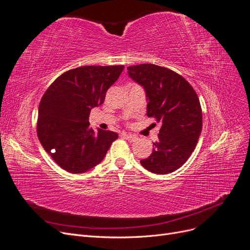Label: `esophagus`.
Instances as JSON below:
<instances>
[{"label":"esophagus","mask_w":250,"mask_h":250,"mask_svg":"<svg viewBox=\"0 0 250 250\" xmlns=\"http://www.w3.org/2000/svg\"><path fill=\"white\" fill-rule=\"evenodd\" d=\"M122 137H124L125 139H127L128 141H130V142H135V141L138 140L137 135L131 134V133H127V132H123L122 133Z\"/></svg>","instance_id":"1"}]
</instances>
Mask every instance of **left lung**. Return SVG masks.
<instances>
[{
  "label": "left lung",
  "instance_id": "left-lung-1",
  "mask_svg": "<svg viewBox=\"0 0 250 250\" xmlns=\"http://www.w3.org/2000/svg\"><path fill=\"white\" fill-rule=\"evenodd\" d=\"M128 75L142 85L147 97V116L162 123L152 153L141 161L155 174L180 168L194 151L202 129L198 96L183 76L151 63L128 66Z\"/></svg>",
  "mask_w": 250,
  "mask_h": 250
}]
</instances>
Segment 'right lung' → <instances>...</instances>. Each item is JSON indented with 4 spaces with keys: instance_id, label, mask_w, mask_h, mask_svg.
<instances>
[{
    "instance_id": "obj_1",
    "label": "right lung",
    "mask_w": 250,
    "mask_h": 250,
    "mask_svg": "<svg viewBox=\"0 0 250 250\" xmlns=\"http://www.w3.org/2000/svg\"><path fill=\"white\" fill-rule=\"evenodd\" d=\"M124 65H86L63 73L43 94L37 135L46 152L70 173H84L100 164L118 134L89 127L92 108L104 102Z\"/></svg>"
}]
</instances>
